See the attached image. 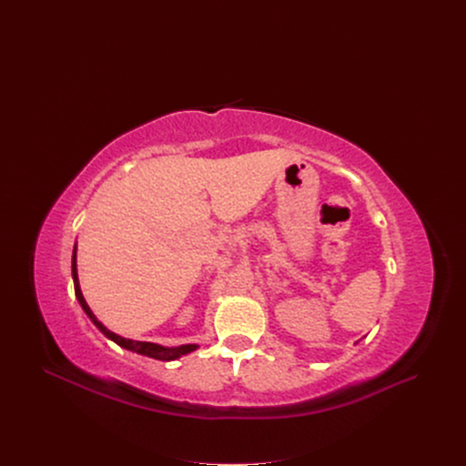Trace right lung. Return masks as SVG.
I'll return each mask as SVG.
<instances>
[{
	"label": "right lung",
	"instance_id": "1",
	"mask_svg": "<svg viewBox=\"0 0 466 466\" xmlns=\"http://www.w3.org/2000/svg\"><path fill=\"white\" fill-rule=\"evenodd\" d=\"M72 275H74V286H76V297L79 299L83 309L86 311V315L92 319V322L103 331V334L112 339L114 343H117L119 347L127 349V350H132L137 354H142V356H147V358H155V360H160V361H171V360H177L191 350L197 349V345H180V347H160V345H155V343H147V341H132V339H125L117 334H114V331L106 329L97 319L96 315L92 313V309L88 308L83 293H81V288H79V279H77V254L74 250V258H72Z\"/></svg>",
	"mask_w": 466,
	"mask_h": 466
}]
</instances>
